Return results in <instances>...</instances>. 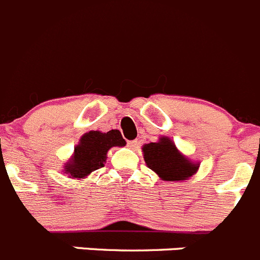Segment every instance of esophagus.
I'll list each match as a JSON object with an SVG mask.
<instances>
[{"instance_id":"obj_1","label":"esophagus","mask_w":260,"mask_h":260,"mask_svg":"<svg viewBox=\"0 0 260 260\" xmlns=\"http://www.w3.org/2000/svg\"><path fill=\"white\" fill-rule=\"evenodd\" d=\"M137 145H138L137 140H132V141H128L127 146L129 147V149H136V147H137Z\"/></svg>"}]
</instances>
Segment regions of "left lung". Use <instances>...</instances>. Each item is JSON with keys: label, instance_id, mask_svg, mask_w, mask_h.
Instances as JSON below:
<instances>
[{"label": "left lung", "instance_id": "1", "mask_svg": "<svg viewBox=\"0 0 260 260\" xmlns=\"http://www.w3.org/2000/svg\"><path fill=\"white\" fill-rule=\"evenodd\" d=\"M142 154L146 166L168 182H182L190 179L199 171L200 163H195L190 157L177 149L172 138L167 136L159 137L156 142L142 146Z\"/></svg>", "mask_w": 260, "mask_h": 260}]
</instances>
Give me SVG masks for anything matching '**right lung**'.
I'll list each match as a JSON object with an SVG mask.
<instances>
[{
  "mask_svg": "<svg viewBox=\"0 0 260 260\" xmlns=\"http://www.w3.org/2000/svg\"><path fill=\"white\" fill-rule=\"evenodd\" d=\"M124 145V138L118 129H111L106 133L89 131L81 137L70 159L65 161L62 172L73 179L86 178L93 171L105 166L106 155L111 147H122Z\"/></svg>",
  "mask_w": 260,
  "mask_h": 260,
  "instance_id": "obj_1",
  "label": "right lung"
}]
</instances>
